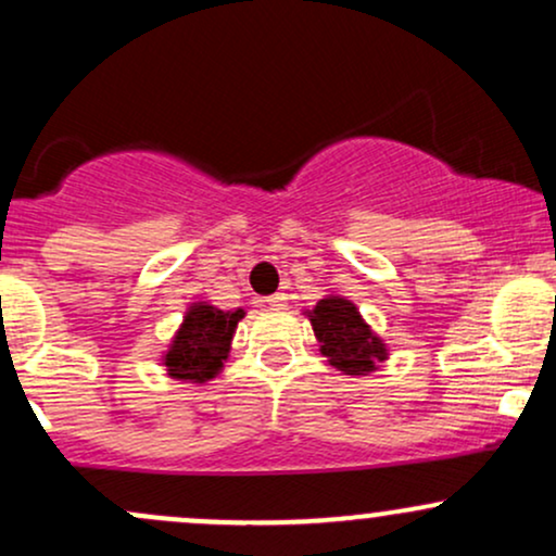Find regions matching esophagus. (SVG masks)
Returning a JSON list of instances; mask_svg holds the SVG:
<instances>
[{
  "mask_svg": "<svg viewBox=\"0 0 556 556\" xmlns=\"http://www.w3.org/2000/svg\"><path fill=\"white\" fill-rule=\"evenodd\" d=\"M266 305H269V308H285L287 295H285V292H277V295L266 298Z\"/></svg>",
  "mask_w": 556,
  "mask_h": 556,
  "instance_id": "obj_1",
  "label": "esophagus"
}]
</instances>
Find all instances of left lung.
<instances>
[{"label":"left lung","mask_w":556,"mask_h":556,"mask_svg":"<svg viewBox=\"0 0 556 556\" xmlns=\"http://www.w3.org/2000/svg\"><path fill=\"white\" fill-rule=\"evenodd\" d=\"M311 327L318 340V350L329 366L348 376H368L379 371V366L389 361V348L371 324L361 316L358 305L344 295L329 292L311 311Z\"/></svg>","instance_id":"1"}]
</instances>
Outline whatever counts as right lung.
Returning <instances> with one entry per match:
<instances>
[{
	"instance_id": "1",
	"label": "right lung",
	"mask_w": 556,
	"mask_h": 556,
	"mask_svg": "<svg viewBox=\"0 0 556 556\" xmlns=\"http://www.w3.org/2000/svg\"><path fill=\"white\" fill-rule=\"evenodd\" d=\"M242 318V308L222 311L208 300H193L159 358L169 379L180 384H206L216 379L229 358L232 337Z\"/></svg>"
}]
</instances>
